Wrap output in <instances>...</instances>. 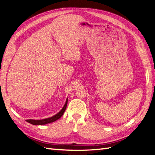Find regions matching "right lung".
I'll return each instance as SVG.
<instances>
[{"mask_svg": "<svg viewBox=\"0 0 155 155\" xmlns=\"http://www.w3.org/2000/svg\"><path fill=\"white\" fill-rule=\"evenodd\" d=\"M67 102H68V98L66 100V102L64 104V105L63 106V107L61 110L59 111V113H57V114H55V116H53L49 118H46V119H44V120H27L26 121L28 122L32 125H45L48 124H50L52 123V122L55 121L56 120H59V119L63 116V114H64V111L66 110L67 107Z\"/></svg>", "mask_w": 155, "mask_h": 155, "instance_id": "1", "label": "right lung"}]
</instances>
